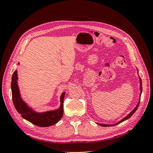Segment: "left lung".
<instances>
[{"instance_id":"obj_1","label":"left lung","mask_w":153,"mask_h":153,"mask_svg":"<svg viewBox=\"0 0 153 153\" xmlns=\"http://www.w3.org/2000/svg\"><path fill=\"white\" fill-rule=\"evenodd\" d=\"M140 96H141V93H142V80H141L140 78ZM139 104H140V100H139V101H138V103L137 105L136 106V107H135V108H134V109L131 111V112L127 115V116H126L124 118H123V119L121 120V121H120L118 122L117 124H100V123H97V124L100 125V126H103V127L113 126H115V125H117V124H119V123H122V122H123V121H126V119H129L131 116H132V115L136 112V110H137V108H138V105H139Z\"/></svg>"}]
</instances>
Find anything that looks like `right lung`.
Here are the masks:
<instances>
[{"mask_svg": "<svg viewBox=\"0 0 153 153\" xmlns=\"http://www.w3.org/2000/svg\"><path fill=\"white\" fill-rule=\"evenodd\" d=\"M17 80V71L15 70L13 74L11 80L12 99L16 110L21 114V116L27 121L40 127H48L58 123L63 115V101L65 92L61 96V106L57 110L43 113L36 112L29 108L21 98Z\"/></svg>", "mask_w": 153, "mask_h": 153, "instance_id": "add662e5", "label": "right lung"}]
</instances>
